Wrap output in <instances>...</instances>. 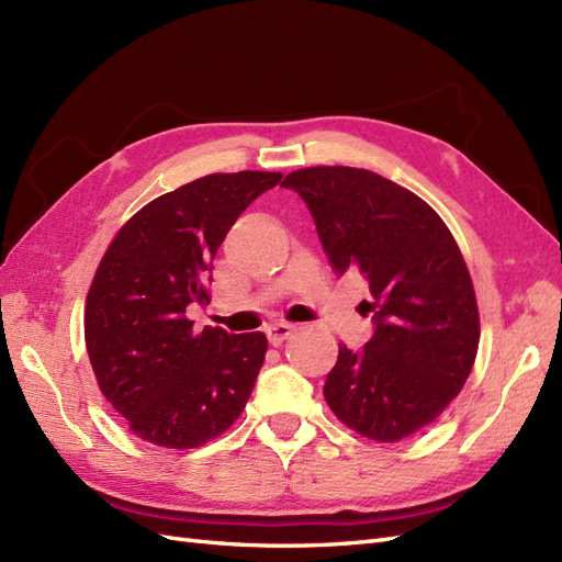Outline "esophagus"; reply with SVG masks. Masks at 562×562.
Wrapping results in <instances>:
<instances>
[{
  "mask_svg": "<svg viewBox=\"0 0 562 562\" xmlns=\"http://www.w3.org/2000/svg\"><path fill=\"white\" fill-rule=\"evenodd\" d=\"M293 330H295L293 324H274V326L267 328V338H269L271 345H281L288 336H291Z\"/></svg>",
  "mask_w": 562,
  "mask_h": 562,
  "instance_id": "esophagus-1",
  "label": "esophagus"
}]
</instances>
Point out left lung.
I'll return each instance as SVG.
<instances>
[{"mask_svg":"<svg viewBox=\"0 0 562 562\" xmlns=\"http://www.w3.org/2000/svg\"><path fill=\"white\" fill-rule=\"evenodd\" d=\"M338 274L369 283L373 336L326 375L324 397L347 428L375 442L423 430L461 392L475 363L480 314L463 255L437 212L394 181L359 168L291 172Z\"/></svg>","mask_w":562,"mask_h":562,"instance_id":"obj_1","label":"left lung"}]
</instances>
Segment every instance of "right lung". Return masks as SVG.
I'll return each mask as SVG.
<instances>
[{
  "instance_id": "add662e5",
  "label": "right lung",
  "mask_w": 562,
  "mask_h": 562,
  "mask_svg": "<svg viewBox=\"0 0 562 562\" xmlns=\"http://www.w3.org/2000/svg\"><path fill=\"white\" fill-rule=\"evenodd\" d=\"M279 172L207 175L158 195L117 232L87 295L85 342L103 397L144 442L193 449L222 435L250 400L265 333L193 330L212 257Z\"/></svg>"
}]
</instances>
